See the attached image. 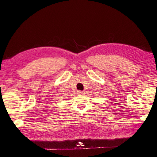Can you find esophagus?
Here are the masks:
<instances>
[{
  "instance_id": "1",
  "label": "esophagus",
  "mask_w": 157,
  "mask_h": 157,
  "mask_svg": "<svg viewBox=\"0 0 157 157\" xmlns=\"http://www.w3.org/2000/svg\"><path fill=\"white\" fill-rule=\"evenodd\" d=\"M84 93V92H83V91H78L77 92V94H83Z\"/></svg>"
}]
</instances>
